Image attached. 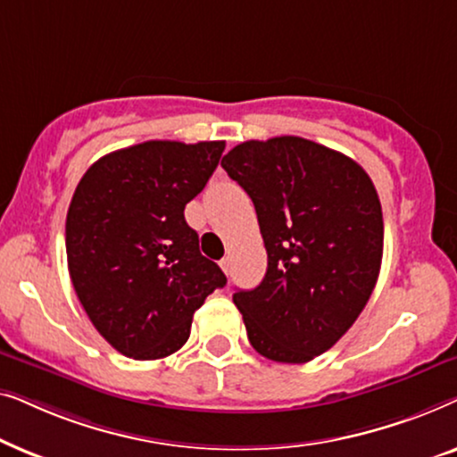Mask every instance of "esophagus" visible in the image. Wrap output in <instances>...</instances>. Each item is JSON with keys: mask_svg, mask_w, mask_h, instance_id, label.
Here are the masks:
<instances>
[{"mask_svg": "<svg viewBox=\"0 0 457 457\" xmlns=\"http://www.w3.org/2000/svg\"><path fill=\"white\" fill-rule=\"evenodd\" d=\"M220 268L224 270V274H228V272H230V260H228V258L220 260Z\"/></svg>", "mask_w": 457, "mask_h": 457, "instance_id": "esophagus-1", "label": "esophagus"}]
</instances>
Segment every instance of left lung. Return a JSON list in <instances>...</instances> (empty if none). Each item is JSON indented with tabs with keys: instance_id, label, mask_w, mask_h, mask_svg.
<instances>
[{
	"instance_id": "left-lung-1",
	"label": "left lung",
	"mask_w": 457,
	"mask_h": 457,
	"mask_svg": "<svg viewBox=\"0 0 457 457\" xmlns=\"http://www.w3.org/2000/svg\"><path fill=\"white\" fill-rule=\"evenodd\" d=\"M222 168L252 197L268 253L262 283L237 291L255 352L305 364L358 320L383 260V210L358 162L302 137L245 141Z\"/></svg>"
}]
</instances>
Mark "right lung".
Masks as SVG:
<instances>
[{"label": "right lung", "instance_id": "add662e5", "mask_svg": "<svg viewBox=\"0 0 457 457\" xmlns=\"http://www.w3.org/2000/svg\"><path fill=\"white\" fill-rule=\"evenodd\" d=\"M222 152L224 141H145L99 158L77 185L68 272L93 327L127 358L179 352L195 310L227 285L185 220Z\"/></svg>", "mask_w": 457, "mask_h": 457}]
</instances>
